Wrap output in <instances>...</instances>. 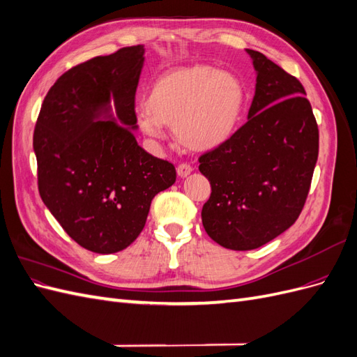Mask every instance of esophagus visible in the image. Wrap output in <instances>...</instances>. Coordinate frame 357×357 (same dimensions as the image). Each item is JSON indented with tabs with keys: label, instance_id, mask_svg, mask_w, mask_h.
Returning <instances> with one entry per match:
<instances>
[{
	"label": "esophagus",
	"instance_id": "esophagus-1",
	"mask_svg": "<svg viewBox=\"0 0 357 357\" xmlns=\"http://www.w3.org/2000/svg\"><path fill=\"white\" fill-rule=\"evenodd\" d=\"M192 172V167L189 164H180L177 167V174L178 177H188Z\"/></svg>",
	"mask_w": 357,
	"mask_h": 357
}]
</instances>
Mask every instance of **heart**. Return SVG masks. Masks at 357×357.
Segmentation results:
<instances>
[{
    "label": "heart",
    "instance_id": "b5f03b06",
    "mask_svg": "<svg viewBox=\"0 0 357 357\" xmlns=\"http://www.w3.org/2000/svg\"><path fill=\"white\" fill-rule=\"evenodd\" d=\"M142 131L160 138L171 125L177 143L193 153H207L235 135L245 113L247 89L238 75L210 63H189L162 73L144 98Z\"/></svg>",
    "mask_w": 357,
    "mask_h": 357
}]
</instances>
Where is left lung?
<instances>
[{
	"instance_id": "1",
	"label": "left lung",
	"mask_w": 357,
	"mask_h": 357,
	"mask_svg": "<svg viewBox=\"0 0 357 357\" xmlns=\"http://www.w3.org/2000/svg\"><path fill=\"white\" fill-rule=\"evenodd\" d=\"M248 121L222 147L199 156L211 195L202 225L231 250H253L296 222L319 156V128L301 82L261 52Z\"/></svg>"
}]
</instances>
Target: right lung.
I'll use <instances>...</instances> for the list:
<instances>
[{"instance_id":"obj_1","label":"right lung","mask_w":357,"mask_h":357,"mask_svg":"<svg viewBox=\"0 0 357 357\" xmlns=\"http://www.w3.org/2000/svg\"><path fill=\"white\" fill-rule=\"evenodd\" d=\"M143 63L138 45L73 67L47 92L36 123L40 197L63 231L93 253L132 244L156 193L176 181L174 165L147 153L132 132Z\"/></svg>"}]
</instances>
